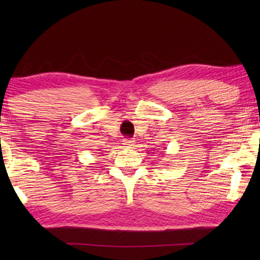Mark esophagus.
Instances as JSON below:
<instances>
[{
	"label": "esophagus",
	"instance_id": "obj_1",
	"mask_svg": "<svg viewBox=\"0 0 260 260\" xmlns=\"http://www.w3.org/2000/svg\"><path fill=\"white\" fill-rule=\"evenodd\" d=\"M122 144H124L126 148H132V147H134L135 142H134V140H132V139H124L122 140Z\"/></svg>",
	"mask_w": 260,
	"mask_h": 260
}]
</instances>
